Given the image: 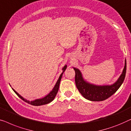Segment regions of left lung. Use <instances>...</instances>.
Here are the masks:
<instances>
[{"instance_id":"left-lung-1","label":"left lung","mask_w":131,"mask_h":131,"mask_svg":"<svg viewBox=\"0 0 131 131\" xmlns=\"http://www.w3.org/2000/svg\"><path fill=\"white\" fill-rule=\"evenodd\" d=\"M73 68L75 72V84L78 91L85 99L93 102H100L106 100L115 94L120 88L125 80L126 71V61L125 60V66L122 73L115 83L111 85H99L91 84L85 80L81 72L79 69Z\"/></svg>"}]
</instances>
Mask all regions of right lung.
<instances>
[{
    "label": "right lung",
    "instance_id": "add662e5",
    "mask_svg": "<svg viewBox=\"0 0 131 131\" xmlns=\"http://www.w3.org/2000/svg\"><path fill=\"white\" fill-rule=\"evenodd\" d=\"M66 68H67V65H65L63 66V68H62V71H63V72H62L61 74L60 75L59 77V79L58 80V81H57L56 83V84H55V85L54 86V87H53L52 90H51V91L50 92V93L48 94L47 95H46L45 97H44L41 99H36V100H32V101H29V100H27V99H24L23 97H22L21 95L19 94H18L14 89H13L12 88V89L13 90V91H14L15 93H16V94L19 97L20 99H21L22 100L25 101V102L28 103V104H30L31 105H33V106H41V105L48 104V103L52 102V101L54 99L55 97H56V95L57 94V93H58V91L59 90V88L60 82V80H61V79H62V75H63L64 72L65 71Z\"/></svg>",
    "mask_w": 131,
    "mask_h": 131
}]
</instances>
